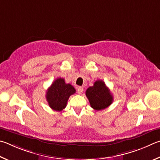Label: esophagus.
I'll list each match as a JSON object with an SVG mask.
<instances>
[{"label": "esophagus", "instance_id": "34e87169", "mask_svg": "<svg viewBox=\"0 0 160 160\" xmlns=\"http://www.w3.org/2000/svg\"><path fill=\"white\" fill-rule=\"evenodd\" d=\"M83 89L82 87H80V86H78V87L77 88V92L78 94H82L83 93Z\"/></svg>", "mask_w": 160, "mask_h": 160}]
</instances>
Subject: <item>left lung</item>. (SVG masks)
I'll use <instances>...</instances> for the list:
<instances>
[{"label":"left lung","mask_w":160,"mask_h":160,"mask_svg":"<svg viewBox=\"0 0 160 160\" xmlns=\"http://www.w3.org/2000/svg\"><path fill=\"white\" fill-rule=\"evenodd\" d=\"M92 108L96 110H102L109 107L113 101V96L105 82L102 80L95 82L93 86L86 91Z\"/></svg>","instance_id":"left-lung-1"}]
</instances>
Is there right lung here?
Segmentation results:
<instances>
[{
	"mask_svg": "<svg viewBox=\"0 0 160 160\" xmlns=\"http://www.w3.org/2000/svg\"><path fill=\"white\" fill-rule=\"evenodd\" d=\"M75 92V88L70 83H66L62 78H58L48 89L46 98L50 108L60 112L66 108L69 96Z\"/></svg>",
	"mask_w": 160,
	"mask_h": 160,
	"instance_id": "obj_1",
	"label": "right lung"
}]
</instances>
